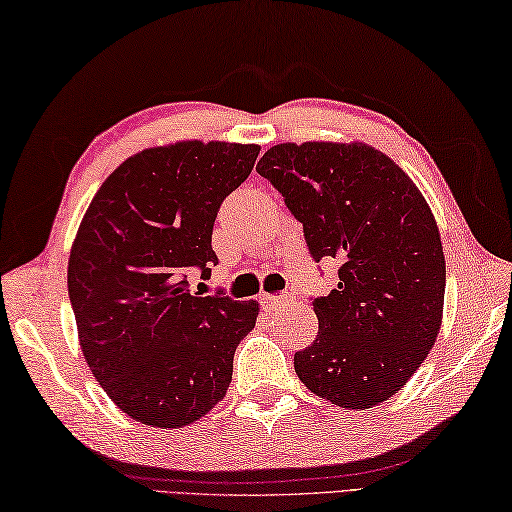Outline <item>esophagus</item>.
Masks as SVG:
<instances>
[{"label": "esophagus", "mask_w": 512, "mask_h": 512, "mask_svg": "<svg viewBox=\"0 0 512 512\" xmlns=\"http://www.w3.org/2000/svg\"><path fill=\"white\" fill-rule=\"evenodd\" d=\"M294 300H296L294 291H287V294H283V296H269V294L260 296V302H263V305L269 311H278V309H283V307H289Z\"/></svg>", "instance_id": "1"}]
</instances>
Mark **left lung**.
I'll return each instance as SVG.
<instances>
[{
	"instance_id": "obj_1",
	"label": "left lung",
	"mask_w": 512,
	"mask_h": 512,
	"mask_svg": "<svg viewBox=\"0 0 512 512\" xmlns=\"http://www.w3.org/2000/svg\"><path fill=\"white\" fill-rule=\"evenodd\" d=\"M256 170L305 229L311 258L338 283L314 298L318 336L298 351L302 384L342 409L393 398L442 327L446 263L422 192L367 143H278Z\"/></svg>"
}]
</instances>
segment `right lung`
I'll list each match as a JSON object with an SVG mask.
<instances>
[{
    "mask_svg": "<svg viewBox=\"0 0 512 512\" xmlns=\"http://www.w3.org/2000/svg\"><path fill=\"white\" fill-rule=\"evenodd\" d=\"M258 152L225 141L148 148L103 181L83 216L68 260L81 351L132 420L181 429L225 398L258 302L192 294L187 271L207 276L218 263V207Z\"/></svg>",
    "mask_w": 512,
    "mask_h": 512,
    "instance_id": "1",
    "label": "right lung"
}]
</instances>
